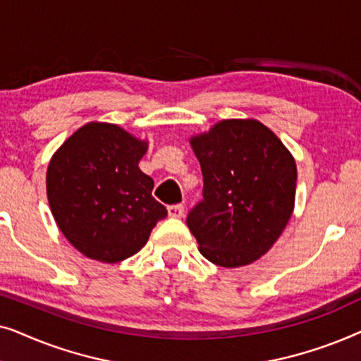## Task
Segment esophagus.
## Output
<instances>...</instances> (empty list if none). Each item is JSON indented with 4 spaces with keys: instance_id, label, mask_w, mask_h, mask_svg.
Here are the masks:
<instances>
[{
    "instance_id": "esophagus-1",
    "label": "esophagus",
    "mask_w": 361,
    "mask_h": 361,
    "mask_svg": "<svg viewBox=\"0 0 361 361\" xmlns=\"http://www.w3.org/2000/svg\"><path fill=\"white\" fill-rule=\"evenodd\" d=\"M167 214H169L172 219H182V216H184V205L177 204L167 207Z\"/></svg>"
}]
</instances>
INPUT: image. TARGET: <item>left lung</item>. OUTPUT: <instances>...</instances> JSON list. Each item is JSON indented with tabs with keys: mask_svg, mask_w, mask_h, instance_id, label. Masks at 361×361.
Segmentation results:
<instances>
[{
	"mask_svg": "<svg viewBox=\"0 0 361 361\" xmlns=\"http://www.w3.org/2000/svg\"><path fill=\"white\" fill-rule=\"evenodd\" d=\"M189 141L204 176V200L187 216L199 251L221 268L255 263L293 215V154L253 118L221 120Z\"/></svg>",
	"mask_w": 361,
	"mask_h": 361,
	"instance_id": "left-lung-1",
	"label": "left lung"
}]
</instances>
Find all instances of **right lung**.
<instances>
[{"label": "right lung", "instance_id": "1", "mask_svg": "<svg viewBox=\"0 0 361 361\" xmlns=\"http://www.w3.org/2000/svg\"><path fill=\"white\" fill-rule=\"evenodd\" d=\"M146 151L147 141L121 126L90 121L51 157L46 187L54 220L87 258H130L167 215L152 197L154 182L137 166Z\"/></svg>", "mask_w": 361, "mask_h": 361}]
</instances>
